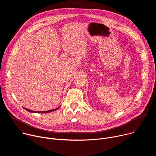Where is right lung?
<instances>
[{
  "mask_svg": "<svg viewBox=\"0 0 156 156\" xmlns=\"http://www.w3.org/2000/svg\"><path fill=\"white\" fill-rule=\"evenodd\" d=\"M26 110H27V111H28V112H35V113H49V112H52V111H54V110H56L57 109H58V108H55V109H53V110H48V111H43V112H39V111H33V110H29V109H28V108H25V107H23Z\"/></svg>",
  "mask_w": 156,
  "mask_h": 156,
  "instance_id": "add662e5",
  "label": "right lung"
}]
</instances>
